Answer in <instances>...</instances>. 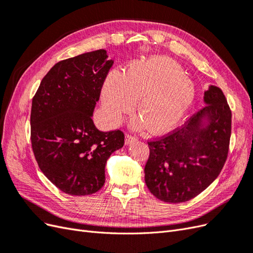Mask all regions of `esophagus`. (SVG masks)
<instances>
[{
  "mask_svg": "<svg viewBox=\"0 0 253 253\" xmlns=\"http://www.w3.org/2000/svg\"><path fill=\"white\" fill-rule=\"evenodd\" d=\"M137 139H138V138H137L136 136H134V135H132V134H126V144L132 143V142L136 141Z\"/></svg>",
  "mask_w": 253,
  "mask_h": 253,
  "instance_id": "esophagus-1",
  "label": "esophagus"
}]
</instances>
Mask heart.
<instances>
[{"label":"heart","mask_w":253,"mask_h":253,"mask_svg":"<svg viewBox=\"0 0 253 253\" xmlns=\"http://www.w3.org/2000/svg\"><path fill=\"white\" fill-rule=\"evenodd\" d=\"M195 98L193 81L181 67L166 57L135 61L124 75L113 71L106 77L101 93L108 119L119 124L132 112L136 99L139 118L132 121L135 128L150 126L153 133L173 128L192 105Z\"/></svg>","instance_id":"obj_1"}]
</instances>
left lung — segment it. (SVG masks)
Instances as JSON below:
<instances>
[{
  "label": "left lung",
  "instance_id": "8db88e82",
  "mask_svg": "<svg viewBox=\"0 0 253 253\" xmlns=\"http://www.w3.org/2000/svg\"><path fill=\"white\" fill-rule=\"evenodd\" d=\"M205 108L181 126L148 141L150 155L144 180L150 192L165 203L192 200L208 188L226 163L231 136V110L221 89L210 85ZM210 125H201L203 117Z\"/></svg>",
  "mask_w": 253,
  "mask_h": 253
}]
</instances>
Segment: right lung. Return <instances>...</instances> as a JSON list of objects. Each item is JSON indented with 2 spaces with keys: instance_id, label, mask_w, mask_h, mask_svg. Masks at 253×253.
<instances>
[{
  "instance_id": "obj_1",
  "label": "right lung",
  "mask_w": 253,
  "mask_h": 253,
  "mask_svg": "<svg viewBox=\"0 0 253 253\" xmlns=\"http://www.w3.org/2000/svg\"><path fill=\"white\" fill-rule=\"evenodd\" d=\"M104 49L53 65L33 98L30 140L43 174L64 193H96L105 182V164L124 147L120 129L101 132L93 112L113 65Z\"/></svg>"
}]
</instances>
